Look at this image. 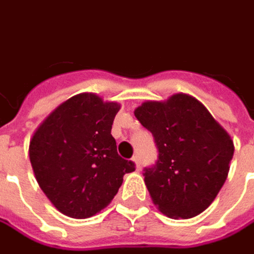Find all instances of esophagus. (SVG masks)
Returning a JSON list of instances; mask_svg holds the SVG:
<instances>
[{"label":"esophagus","mask_w":254,"mask_h":254,"mask_svg":"<svg viewBox=\"0 0 254 254\" xmlns=\"http://www.w3.org/2000/svg\"><path fill=\"white\" fill-rule=\"evenodd\" d=\"M131 160H132V163L135 164V170L137 171L141 170V163H139V159H138L137 156H134L132 159H131Z\"/></svg>","instance_id":"1"}]
</instances>
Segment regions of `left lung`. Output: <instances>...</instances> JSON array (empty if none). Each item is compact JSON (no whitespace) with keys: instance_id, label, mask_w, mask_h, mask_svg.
I'll return each instance as SVG.
<instances>
[{"instance_id":"obj_1","label":"left lung","mask_w":254,"mask_h":254,"mask_svg":"<svg viewBox=\"0 0 254 254\" xmlns=\"http://www.w3.org/2000/svg\"><path fill=\"white\" fill-rule=\"evenodd\" d=\"M134 115L159 149L156 164L144 173L153 204L176 220L200 214L228 177L235 150L231 135L200 101L183 92L145 101Z\"/></svg>"}]
</instances>
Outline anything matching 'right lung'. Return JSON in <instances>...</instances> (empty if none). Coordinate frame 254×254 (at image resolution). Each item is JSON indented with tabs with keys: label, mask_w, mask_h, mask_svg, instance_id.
Returning <instances> with one entry per match:
<instances>
[{
	"label": "right lung",
	"mask_w": 254,
	"mask_h": 254,
	"mask_svg": "<svg viewBox=\"0 0 254 254\" xmlns=\"http://www.w3.org/2000/svg\"><path fill=\"white\" fill-rule=\"evenodd\" d=\"M120 104L81 92L58 106L34 131L29 157L34 177L55 209L88 218L115 197L134 163L117 155L112 124Z\"/></svg>",
	"instance_id": "obj_1"
}]
</instances>
